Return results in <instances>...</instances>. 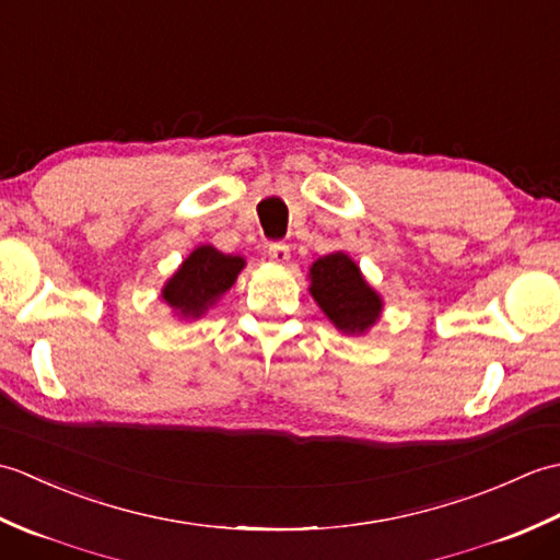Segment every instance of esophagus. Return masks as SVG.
Masks as SVG:
<instances>
[{"instance_id":"obj_1","label":"esophagus","mask_w":560,"mask_h":560,"mask_svg":"<svg viewBox=\"0 0 560 560\" xmlns=\"http://www.w3.org/2000/svg\"><path fill=\"white\" fill-rule=\"evenodd\" d=\"M267 255L271 261H277V265H287V261L291 259V249L287 243H271L267 247Z\"/></svg>"}]
</instances>
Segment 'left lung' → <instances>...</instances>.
Returning <instances> with one entry per match:
<instances>
[{"mask_svg": "<svg viewBox=\"0 0 560 560\" xmlns=\"http://www.w3.org/2000/svg\"><path fill=\"white\" fill-rule=\"evenodd\" d=\"M311 293L331 325L343 335H363L383 313V299L363 279L359 265L343 253H331L313 261Z\"/></svg>", "mask_w": 560, "mask_h": 560, "instance_id": "obj_1", "label": "left lung"}]
</instances>
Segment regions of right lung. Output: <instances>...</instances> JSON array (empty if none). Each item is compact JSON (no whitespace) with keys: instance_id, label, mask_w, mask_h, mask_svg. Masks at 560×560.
<instances>
[{"instance_id":"add662e5","label":"right lung","mask_w":560,"mask_h":560,"mask_svg":"<svg viewBox=\"0 0 560 560\" xmlns=\"http://www.w3.org/2000/svg\"><path fill=\"white\" fill-rule=\"evenodd\" d=\"M243 267V257L223 255L211 245H199L165 283L161 299L173 307L175 315L197 319L233 287Z\"/></svg>"}]
</instances>
